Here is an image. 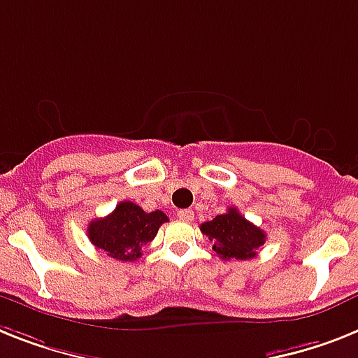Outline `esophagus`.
<instances>
[{"label":"esophagus","mask_w":358,"mask_h":358,"mask_svg":"<svg viewBox=\"0 0 358 358\" xmlns=\"http://www.w3.org/2000/svg\"><path fill=\"white\" fill-rule=\"evenodd\" d=\"M177 217H179L181 221H186V223H188V221L194 220V210H190V208L179 210V212H177Z\"/></svg>","instance_id":"esophagus-1"}]
</instances>
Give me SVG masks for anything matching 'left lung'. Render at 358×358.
I'll return each instance as SVG.
<instances>
[{
  "label": "left lung",
  "instance_id": "8db88e82",
  "mask_svg": "<svg viewBox=\"0 0 358 358\" xmlns=\"http://www.w3.org/2000/svg\"><path fill=\"white\" fill-rule=\"evenodd\" d=\"M201 232L208 236L212 250L223 259H250L265 243L264 230L245 220L234 206L203 223Z\"/></svg>",
  "mask_w": 358,
  "mask_h": 358
}]
</instances>
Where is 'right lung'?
Here are the masks:
<instances>
[{
  "label": "right lung",
  "mask_w": 358,
  "mask_h": 358,
  "mask_svg": "<svg viewBox=\"0 0 358 358\" xmlns=\"http://www.w3.org/2000/svg\"><path fill=\"white\" fill-rule=\"evenodd\" d=\"M166 221L164 212H144L131 201H120L111 214L91 221L87 238L109 258L135 262Z\"/></svg>",
  "instance_id": "right-lung-1"
}]
</instances>
